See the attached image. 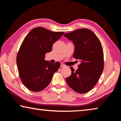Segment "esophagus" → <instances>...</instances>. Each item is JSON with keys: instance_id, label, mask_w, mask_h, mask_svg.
Wrapping results in <instances>:
<instances>
[{"instance_id": "1", "label": "esophagus", "mask_w": 121, "mask_h": 121, "mask_svg": "<svg viewBox=\"0 0 121 121\" xmlns=\"http://www.w3.org/2000/svg\"><path fill=\"white\" fill-rule=\"evenodd\" d=\"M60 66H61V67H65V65L63 64V63H61Z\"/></svg>"}]
</instances>
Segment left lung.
I'll list each match as a JSON object with an SVG mask.
<instances>
[{
  "instance_id": "1",
  "label": "left lung",
  "mask_w": 121,
  "mask_h": 121,
  "mask_svg": "<svg viewBox=\"0 0 121 121\" xmlns=\"http://www.w3.org/2000/svg\"><path fill=\"white\" fill-rule=\"evenodd\" d=\"M63 36L73 41L75 45L73 56L81 62L76 71L70 67L71 74L65 81L76 92L86 93L95 86L103 71L104 52L101 43L86 28L79 29Z\"/></svg>"
}]
</instances>
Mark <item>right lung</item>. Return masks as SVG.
<instances>
[{"label":"right lung","instance_id":"add662e5","mask_svg":"<svg viewBox=\"0 0 121 121\" xmlns=\"http://www.w3.org/2000/svg\"><path fill=\"white\" fill-rule=\"evenodd\" d=\"M64 34L53 32L43 27L35 28L23 40L16 58L17 69L24 86L34 92L42 91L52 80L60 63H51L45 60L52 45Z\"/></svg>","mask_w":121,"mask_h":121}]
</instances>
